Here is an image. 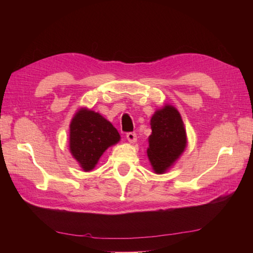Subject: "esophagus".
<instances>
[{
  "label": "esophagus",
  "mask_w": 253,
  "mask_h": 253,
  "mask_svg": "<svg viewBox=\"0 0 253 253\" xmlns=\"http://www.w3.org/2000/svg\"><path fill=\"white\" fill-rule=\"evenodd\" d=\"M126 137H127V140H128V142H129V143H135L136 140H137V136H136L135 132H132V131L127 132Z\"/></svg>",
  "instance_id": "obj_1"
}]
</instances>
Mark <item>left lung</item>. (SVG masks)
<instances>
[{"mask_svg": "<svg viewBox=\"0 0 253 253\" xmlns=\"http://www.w3.org/2000/svg\"><path fill=\"white\" fill-rule=\"evenodd\" d=\"M147 156L156 174H163L182 155L186 147V131L181 115L175 107L165 105L151 119Z\"/></svg>", "mask_w": 253, "mask_h": 253, "instance_id": "8db88e82", "label": "left lung"}]
</instances>
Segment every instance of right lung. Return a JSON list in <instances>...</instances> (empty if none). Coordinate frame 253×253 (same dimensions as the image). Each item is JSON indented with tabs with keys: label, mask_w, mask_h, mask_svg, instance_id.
<instances>
[{
	"label": "right lung",
	"mask_w": 253,
	"mask_h": 253,
	"mask_svg": "<svg viewBox=\"0 0 253 253\" xmlns=\"http://www.w3.org/2000/svg\"><path fill=\"white\" fill-rule=\"evenodd\" d=\"M69 139L71 155L84 172H89L106 149L121 140V135L100 114L81 108L70 123Z\"/></svg>",
	"instance_id": "right-lung-1"
}]
</instances>
